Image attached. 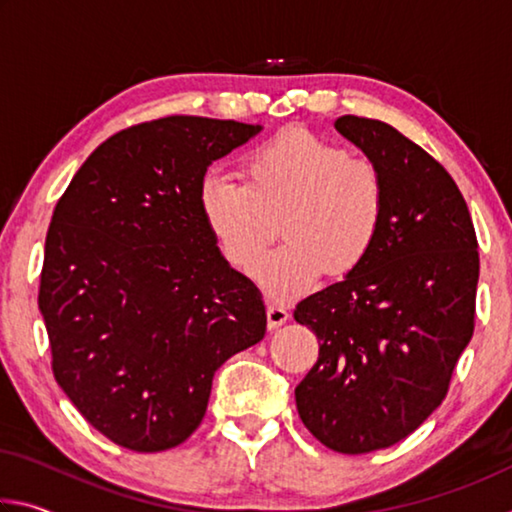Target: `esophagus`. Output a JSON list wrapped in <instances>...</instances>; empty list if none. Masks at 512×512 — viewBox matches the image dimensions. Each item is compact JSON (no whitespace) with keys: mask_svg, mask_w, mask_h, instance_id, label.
Here are the masks:
<instances>
[{"mask_svg":"<svg viewBox=\"0 0 512 512\" xmlns=\"http://www.w3.org/2000/svg\"><path fill=\"white\" fill-rule=\"evenodd\" d=\"M266 314H268V327H273V329L280 327L282 323H287V320H289V309L280 300H268Z\"/></svg>","mask_w":512,"mask_h":512,"instance_id":"34e87169","label":"esophagus"}]
</instances>
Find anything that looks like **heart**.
Instances as JSON below:
<instances>
[{
  "instance_id": "b5f03b06",
  "label": "heart",
  "mask_w": 512,
  "mask_h": 512,
  "mask_svg": "<svg viewBox=\"0 0 512 512\" xmlns=\"http://www.w3.org/2000/svg\"><path fill=\"white\" fill-rule=\"evenodd\" d=\"M241 178L244 185L210 173L198 205L225 257L241 271L257 264L276 219H283L288 241L257 266V280L273 296H300L327 268L350 273L375 248L386 187L370 160L289 128L244 155Z\"/></svg>"
}]
</instances>
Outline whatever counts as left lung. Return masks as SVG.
I'll use <instances>...</instances> for the list:
<instances>
[{
	"instance_id": "obj_1",
	"label": "left lung",
	"mask_w": 512,
	"mask_h": 512,
	"mask_svg": "<svg viewBox=\"0 0 512 512\" xmlns=\"http://www.w3.org/2000/svg\"><path fill=\"white\" fill-rule=\"evenodd\" d=\"M334 128L379 169L386 212L363 264L293 311L320 345L296 406L325 447L368 454L445 400L474 332L479 244L463 194L427 151L377 119L345 115Z\"/></svg>"
}]
</instances>
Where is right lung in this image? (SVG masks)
<instances>
[{"label": "right lung", "mask_w": 512, "mask_h": 512, "mask_svg": "<svg viewBox=\"0 0 512 512\" xmlns=\"http://www.w3.org/2000/svg\"><path fill=\"white\" fill-rule=\"evenodd\" d=\"M259 131L207 117L126 128L56 203L38 293L51 368L112 443H185L214 372L264 339L262 293L230 268L198 205L207 167Z\"/></svg>", "instance_id": "1"}]
</instances>
